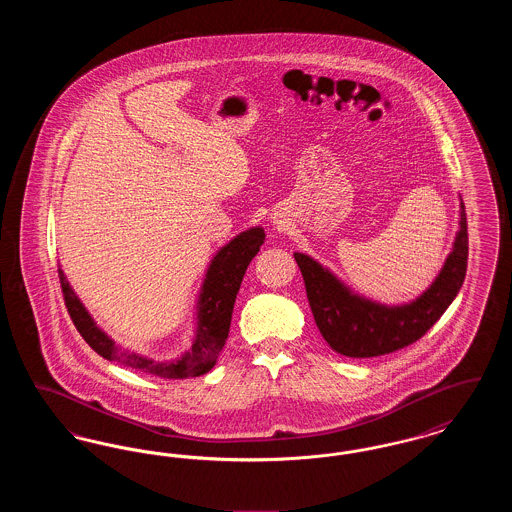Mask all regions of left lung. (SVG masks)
Here are the masks:
<instances>
[{"mask_svg":"<svg viewBox=\"0 0 512 512\" xmlns=\"http://www.w3.org/2000/svg\"><path fill=\"white\" fill-rule=\"evenodd\" d=\"M461 199V197H459ZM309 305L326 343L340 355L366 359L388 355L420 340L461 290L468 259L466 213L461 199L459 230L434 282L409 303L388 305L351 290L340 276L307 253H293Z\"/></svg>","mask_w":512,"mask_h":512,"instance_id":"1","label":"left lung"}]
</instances>
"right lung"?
Wrapping results in <instances>:
<instances>
[{
	"mask_svg": "<svg viewBox=\"0 0 512 512\" xmlns=\"http://www.w3.org/2000/svg\"><path fill=\"white\" fill-rule=\"evenodd\" d=\"M265 240L261 226H251L220 247L207 265L199 292L195 295L194 334L192 345L172 359L155 361L147 355L128 351L113 340L90 315L80 301L65 272L59 268V280L69 315L86 343L107 361L159 378H194L207 374L219 361L220 351L230 332V320L240 292L245 270L259 253Z\"/></svg>",
	"mask_w": 512,
	"mask_h": 512,
	"instance_id": "1",
	"label": "right lung"
}]
</instances>
